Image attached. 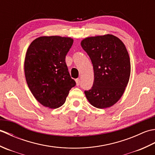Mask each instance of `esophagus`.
Here are the masks:
<instances>
[{
	"label": "esophagus",
	"mask_w": 155,
	"mask_h": 155,
	"mask_svg": "<svg viewBox=\"0 0 155 155\" xmlns=\"http://www.w3.org/2000/svg\"><path fill=\"white\" fill-rule=\"evenodd\" d=\"M76 83H77V86H78V85L80 84V79H79V78H77V79H76Z\"/></svg>",
	"instance_id": "obj_1"
}]
</instances>
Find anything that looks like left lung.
<instances>
[{
    "instance_id": "obj_1",
    "label": "left lung",
    "mask_w": 155,
    "mask_h": 155,
    "mask_svg": "<svg viewBox=\"0 0 155 155\" xmlns=\"http://www.w3.org/2000/svg\"><path fill=\"white\" fill-rule=\"evenodd\" d=\"M81 46L94 68L93 87L84 91L87 98L98 108L113 106L122 97L129 81L130 62L126 47L112 35L87 38Z\"/></svg>"
}]
</instances>
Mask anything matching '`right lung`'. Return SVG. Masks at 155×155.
<instances>
[{
	"label": "right lung",
	"instance_id": "add662e5",
	"mask_svg": "<svg viewBox=\"0 0 155 155\" xmlns=\"http://www.w3.org/2000/svg\"><path fill=\"white\" fill-rule=\"evenodd\" d=\"M72 43L71 38L41 37L28 48L25 61L26 80L33 96L45 107H61L76 85L65 62Z\"/></svg>",
	"mask_w": 155,
	"mask_h": 155
}]
</instances>
